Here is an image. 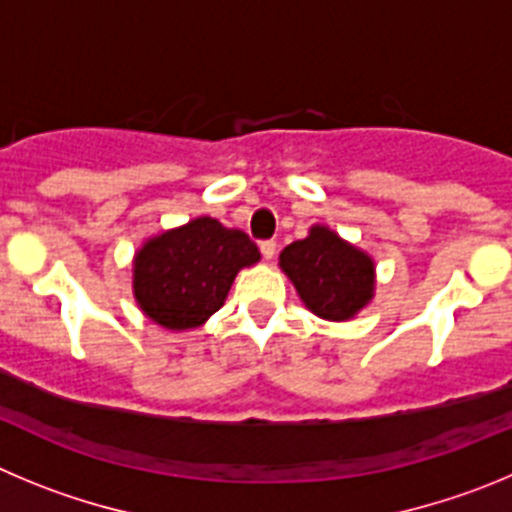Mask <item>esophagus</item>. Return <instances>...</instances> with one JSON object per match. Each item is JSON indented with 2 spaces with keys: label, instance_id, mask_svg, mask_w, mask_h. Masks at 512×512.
Instances as JSON below:
<instances>
[{
  "label": "esophagus",
  "instance_id": "obj_1",
  "mask_svg": "<svg viewBox=\"0 0 512 512\" xmlns=\"http://www.w3.org/2000/svg\"><path fill=\"white\" fill-rule=\"evenodd\" d=\"M260 252L265 260H273L275 252H278V242H273V239H265V242H260Z\"/></svg>",
  "mask_w": 512,
  "mask_h": 512
}]
</instances>
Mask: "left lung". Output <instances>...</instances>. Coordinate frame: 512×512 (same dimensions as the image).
<instances>
[{
	"label": "left lung",
	"mask_w": 512,
	"mask_h": 512,
	"mask_svg": "<svg viewBox=\"0 0 512 512\" xmlns=\"http://www.w3.org/2000/svg\"><path fill=\"white\" fill-rule=\"evenodd\" d=\"M278 265L303 306L324 321L354 319L375 298V260L324 224L290 242Z\"/></svg>",
	"instance_id": "8db88e82"
}]
</instances>
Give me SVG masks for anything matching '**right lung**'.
Masks as SVG:
<instances>
[{
  "instance_id": "add662e5",
  "label": "right lung",
  "mask_w": 512,
  "mask_h": 512,
  "mask_svg": "<svg viewBox=\"0 0 512 512\" xmlns=\"http://www.w3.org/2000/svg\"><path fill=\"white\" fill-rule=\"evenodd\" d=\"M255 262L260 250L245 232L196 216L145 239L132 260V293L163 329H199L224 306L239 270Z\"/></svg>"
}]
</instances>
